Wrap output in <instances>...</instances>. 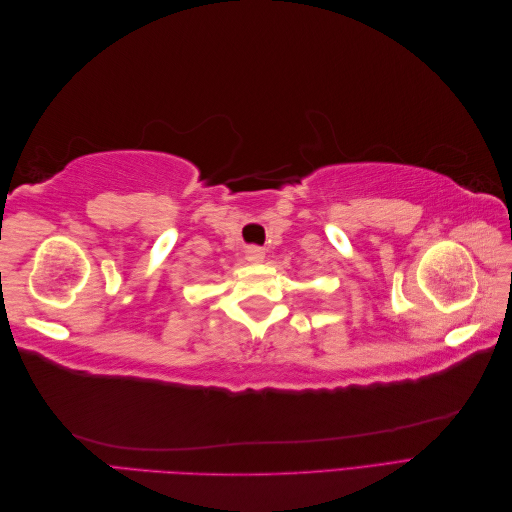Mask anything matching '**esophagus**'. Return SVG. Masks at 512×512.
I'll return each instance as SVG.
<instances>
[{
  "instance_id": "obj_1",
  "label": "esophagus",
  "mask_w": 512,
  "mask_h": 512,
  "mask_svg": "<svg viewBox=\"0 0 512 512\" xmlns=\"http://www.w3.org/2000/svg\"><path fill=\"white\" fill-rule=\"evenodd\" d=\"M245 258H247V262H252V265H260V262L265 260V250H260V247L252 245L245 250Z\"/></svg>"
}]
</instances>
